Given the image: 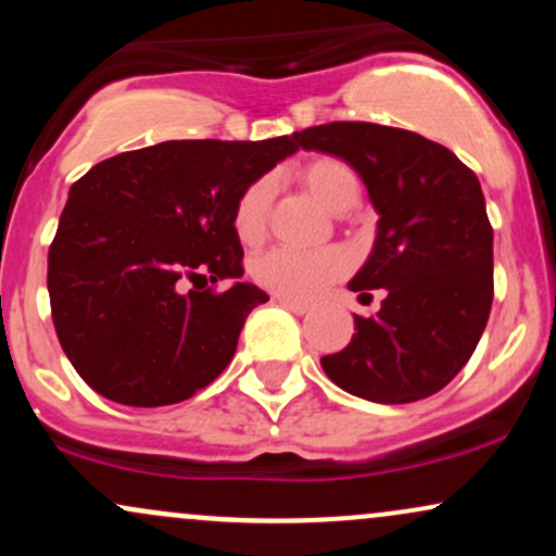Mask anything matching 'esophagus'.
Masks as SVG:
<instances>
[{"mask_svg": "<svg viewBox=\"0 0 556 556\" xmlns=\"http://www.w3.org/2000/svg\"><path fill=\"white\" fill-rule=\"evenodd\" d=\"M274 300H277V303H279V305H282V308H287V311H292V314H298V316L308 314V311H311V305H308V303H300V300H290V298H279V295H274Z\"/></svg>", "mask_w": 556, "mask_h": 556, "instance_id": "1", "label": "esophagus"}]
</instances>
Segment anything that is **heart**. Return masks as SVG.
Wrapping results in <instances>:
<instances>
[{"mask_svg": "<svg viewBox=\"0 0 556 556\" xmlns=\"http://www.w3.org/2000/svg\"><path fill=\"white\" fill-rule=\"evenodd\" d=\"M298 180L314 193L331 212H348L358 203L361 182L350 164L334 156H318L298 169ZM274 182L271 177H258L248 185L235 201L232 227L235 235L248 245L258 242L266 235L271 216ZM350 269V256L342 248H318V251H300V248H269L251 261L253 282L279 298L314 300L327 292L331 285Z\"/></svg>", "mask_w": 556, "mask_h": 556, "instance_id": "b5f03b06", "label": "heart"}]
</instances>
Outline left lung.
Listing matches in <instances>:
<instances>
[{
  "label": "left lung",
  "mask_w": 556,
  "mask_h": 556,
  "mask_svg": "<svg viewBox=\"0 0 556 556\" xmlns=\"http://www.w3.org/2000/svg\"><path fill=\"white\" fill-rule=\"evenodd\" d=\"M298 143L344 159L379 214L371 256L348 287L387 298L376 316H355L353 340L321 368L363 400L431 397L470 361L494 300L481 182L442 143L400 127L329 123L298 132Z\"/></svg>",
  "instance_id": "obj_1"
}]
</instances>
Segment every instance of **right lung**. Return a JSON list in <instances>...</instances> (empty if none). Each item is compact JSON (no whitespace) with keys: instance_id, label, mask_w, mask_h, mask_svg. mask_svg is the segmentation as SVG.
<instances>
[{"instance_id":"right-lung-1","label":"right lung","mask_w":556,"mask_h":556,"mask_svg":"<svg viewBox=\"0 0 556 556\" xmlns=\"http://www.w3.org/2000/svg\"><path fill=\"white\" fill-rule=\"evenodd\" d=\"M295 151L298 132L164 140L104 159L70 188L47 285L56 337L88 387L159 407L225 371L248 314L269 295L195 282L242 277L235 201Z\"/></svg>"}]
</instances>
